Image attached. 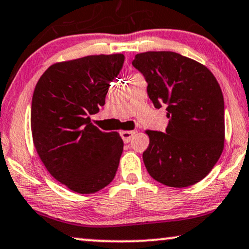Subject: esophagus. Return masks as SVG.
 Returning a JSON list of instances; mask_svg holds the SVG:
<instances>
[{"instance_id":"esophagus-1","label":"esophagus","mask_w":249,"mask_h":249,"mask_svg":"<svg viewBox=\"0 0 249 249\" xmlns=\"http://www.w3.org/2000/svg\"><path fill=\"white\" fill-rule=\"evenodd\" d=\"M135 133H136L135 131H122L121 136L125 143H128L129 141H131V139L133 138V136H134Z\"/></svg>"}]
</instances>
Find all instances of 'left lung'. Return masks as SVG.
Returning <instances> with one entry per match:
<instances>
[{
    "label": "left lung",
    "mask_w": 249,
    "mask_h": 249,
    "mask_svg": "<svg viewBox=\"0 0 249 249\" xmlns=\"http://www.w3.org/2000/svg\"><path fill=\"white\" fill-rule=\"evenodd\" d=\"M132 65L144 76L156 108L166 106V132L146 131L143 161L150 176L169 187L202 180L225 145V101L218 81L204 65L175 52H145Z\"/></svg>",
    "instance_id": "left-lung-1"
}]
</instances>
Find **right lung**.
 Returning <instances> with one entry per match:
<instances>
[{
	"label": "right lung",
	"instance_id": "add662e5",
	"mask_svg": "<svg viewBox=\"0 0 249 249\" xmlns=\"http://www.w3.org/2000/svg\"><path fill=\"white\" fill-rule=\"evenodd\" d=\"M123 54L91 55L50 66L38 80L31 103L35 148L55 179L80 194L106 187L123 152L117 132L105 133L90 115L104 106Z\"/></svg>",
	"mask_w": 249,
	"mask_h": 249
}]
</instances>
